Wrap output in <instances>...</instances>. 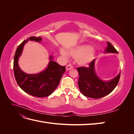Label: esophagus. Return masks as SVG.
Masks as SVG:
<instances>
[{
  "label": "esophagus",
  "mask_w": 134,
  "mask_h": 134,
  "mask_svg": "<svg viewBox=\"0 0 134 134\" xmlns=\"http://www.w3.org/2000/svg\"><path fill=\"white\" fill-rule=\"evenodd\" d=\"M72 68V66L71 65V64H68L66 65V70L68 71V70H69L70 69H71Z\"/></svg>",
  "instance_id": "1"
}]
</instances>
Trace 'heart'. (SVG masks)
I'll list each match as a JSON object with an SVG mask.
<instances>
[{
  "label": "heart",
  "instance_id": "1",
  "mask_svg": "<svg viewBox=\"0 0 134 134\" xmlns=\"http://www.w3.org/2000/svg\"><path fill=\"white\" fill-rule=\"evenodd\" d=\"M60 54L64 56L68 54L75 59L76 62L80 66H87L96 58V51L92 46L88 44H81L72 47L68 50V54L63 49L60 50Z\"/></svg>",
  "mask_w": 134,
  "mask_h": 134
}]
</instances>
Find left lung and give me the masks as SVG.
Returning a JSON list of instances; mask_svg holds the SVG:
<instances>
[{"instance_id":"left-lung-1","label":"left lung","mask_w":134,"mask_h":134,"mask_svg":"<svg viewBox=\"0 0 134 134\" xmlns=\"http://www.w3.org/2000/svg\"><path fill=\"white\" fill-rule=\"evenodd\" d=\"M107 46L104 53L118 54L110 42H107ZM96 59L93 60L88 68H77L79 74L78 86L81 93L86 97L92 98H100L112 92L116 88L120 77L121 72L114 78L103 80L97 75L95 70Z\"/></svg>"}]
</instances>
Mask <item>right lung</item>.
<instances>
[{"mask_svg": "<svg viewBox=\"0 0 134 134\" xmlns=\"http://www.w3.org/2000/svg\"><path fill=\"white\" fill-rule=\"evenodd\" d=\"M29 41H42L41 37H30L20 44L14 58L13 69L17 83L22 90L31 96L45 97L50 96L57 88L61 78L65 71V66H61L54 62L52 55L49 56V63L46 68L37 74H27L21 70L18 60L22 54L25 44Z\"/></svg>", "mask_w": 134, "mask_h": 134, "instance_id": "obj_1", "label": "right lung"}]
</instances>
